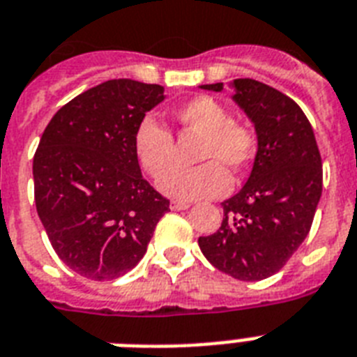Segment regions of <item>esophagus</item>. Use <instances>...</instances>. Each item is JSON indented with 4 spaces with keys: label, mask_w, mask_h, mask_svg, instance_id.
I'll return each instance as SVG.
<instances>
[{
    "label": "esophagus",
    "mask_w": 357,
    "mask_h": 357,
    "mask_svg": "<svg viewBox=\"0 0 357 357\" xmlns=\"http://www.w3.org/2000/svg\"><path fill=\"white\" fill-rule=\"evenodd\" d=\"M190 202H185V200H172V210L173 211H181V210H188L190 208Z\"/></svg>",
    "instance_id": "1"
}]
</instances>
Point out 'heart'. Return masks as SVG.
<instances>
[{
    "mask_svg": "<svg viewBox=\"0 0 357 357\" xmlns=\"http://www.w3.org/2000/svg\"><path fill=\"white\" fill-rule=\"evenodd\" d=\"M173 120L182 131L200 135L195 158L199 164L173 173L162 190L175 199L193 200L217 197L228 190L226 172L241 175L252 166L259 149L257 128L246 119L229 116L222 102L213 96L199 94L173 109ZM132 151L138 164L155 182L173 172L176 149L173 135L151 119L138 123L132 137Z\"/></svg>",
    "mask_w": 357,
    "mask_h": 357,
    "instance_id": "obj_1",
    "label": "heart"
}]
</instances>
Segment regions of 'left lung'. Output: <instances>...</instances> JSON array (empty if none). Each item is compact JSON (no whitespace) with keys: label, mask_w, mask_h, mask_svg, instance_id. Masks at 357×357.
Listing matches in <instances>:
<instances>
[{"label":"left lung","mask_w":357,"mask_h":357,"mask_svg":"<svg viewBox=\"0 0 357 357\" xmlns=\"http://www.w3.org/2000/svg\"><path fill=\"white\" fill-rule=\"evenodd\" d=\"M234 100L255 123L259 149L252 175L222 202V225L199 237L204 257L238 281L279 272L310 231L323 190V162L303 109L252 78L234 79ZM222 91V84L202 85Z\"/></svg>","instance_id":"1"}]
</instances>
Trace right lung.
Returning a JSON list of instances; mask_svg holds the SVG:
<instances>
[{"mask_svg": "<svg viewBox=\"0 0 357 357\" xmlns=\"http://www.w3.org/2000/svg\"><path fill=\"white\" fill-rule=\"evenodd\" d=\"M164 87L109 79L67 102L32 160L34 202L56 255L82 278L111 281L137 266L169 210L142 176L132 137Z\"/></svg>", "mask_w": 357, "mask_h": 357, "instance_id": "add662e5", "label": "right lung"}]
</instances>
